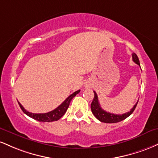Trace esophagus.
Instances as JSON below:
<instances>
[{"label":"esophagus","mask_w":158,"mask_h":158,"mask_svg":"<svg viewBox=\"0 0 158 158\" xmlns=\"http://www.w3.org/2000/svg\"><path fill=\"white\" fill-rule=\"evenodd\" d=\"M84 86H85V88H89L90 87V84H86L84 85Z\"/></svg>","instance_id":"obj_1"}]
</instances>
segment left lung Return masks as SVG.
Segmentation results:
<instances>
[{"mask_svg": "<svg viewBox=\"0 0 158 158\" xmlns=\"http://www.w3.org/2000/svg\"><path fill=\"white\" fill-rule=\"evenodd\" d=\"M132 59L134 63L140 66L139 58H138L137 55H136L135 53H133L132 54ZM93 92L94 95H94V98L93 100V102H92L91 104L92 113H93V114L96 117V118H98L99 121L104 122V123H116V122H121L122 120L125 119V118L128 117L131 114H132V113L134 112V110H135L136 105H137L138 102L136 103L135 105L133 107L132 109L129 112L125 113L122 115L113 114V113L106 112L105 110H104L101 107L100 104H99L98 102V95H97L96 93H95V91Z\"/></svg>", "mask_w": 158, "mask_h": 158, "instance_id": "obj_1", "label": "left lung"}]
</instances>
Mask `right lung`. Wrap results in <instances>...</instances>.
Returning <instances> with one entry per match:
<instances>
[{
	"label": "right lung",
	"mask_w": 158,
	"mask_h": 158,
	"mask_svg": "<svg viewBox=\"0 0 158 158\" xmlns=\"http://www.w3.org/2000/svg\"><path fill=\"white\" fill-rule=\"evenodd\" d=\"M81 90H77V91L74 92V93H72V95H70L61 104L56 108V109L53 110L52 111L48 113H30L28 111H27L22 104H20L19 102V106H20L21 109L22 110V111L25 113L26 115H27L28 116L33 118V119H36L39 122H54V121H57L59 120L63 115L65 114V112H66L67 109H68L69 106L71 101L72 99L77 94H78L80 93Z\"/></svg>",
	"instance_id": "obj_1"
}]
</instances>
